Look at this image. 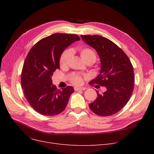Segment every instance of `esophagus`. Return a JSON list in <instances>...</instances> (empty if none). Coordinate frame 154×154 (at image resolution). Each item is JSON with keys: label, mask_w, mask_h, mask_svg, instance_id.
<instances>
[{"label": "esophagus", "mask_w": 154, "mask_h": 154, "mask_svg": "<svg viewBox=\"0 0 154 154\" xmlns=\"http://www.w3.org/2000/svg\"><path fill=\"white\" fill-rule=\"evenodd\" d=\"M86 89L85 87H74V90L75 91H80V90H82V91H84Z\"/></svg>", "instance_id": "1"}]
</instances>
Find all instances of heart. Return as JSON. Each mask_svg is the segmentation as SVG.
I'll list each match as a JSON object with an SVG mask.
<instances>
[{"mask_svg":"<svg viewBox=\"0 0 154 154\" xmlns=\"http://www.w3.org/2000/svg\"><path fill=\"white\" fill-rule=\"evenodd\" d=\"M79 51L80 57H81L82 59L85 62L88 59H93L95 61L96 54L92 48L88 47L80 48H79ZM72 55V52L70 49L66 50L62 54L60 58V64L61 67H65L68 66L71 59ZM70 81L73 84L76 85H80L83 84L84 78L79 75H74L70 78Z\"/></svg>","mask_w":154,"mask_h":154,"instance_id":"heart-1","label":"heart"}]
</instances>
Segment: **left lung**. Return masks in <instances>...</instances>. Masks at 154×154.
Wrapping results in <instances>:
<instances>
[{"instance_id": "8db88e82", "label": "left lung", "mask_w": 154, "mask_h": 154, "mask_svg": "<svg viewBox=\"0 0 154 154\" xmlns=\"http://www.w3.org/2000/svg\"><path fill=\"white\" fill-rule=\"evenodd\" d=\"M84 41L97 52L101 63L100 74L91 84L106 88L88 106L95 114L102 117L115 114L130 99L134 90V73L125 53L109 39L100 35H81Z\"/></svg>"}]
</instances>
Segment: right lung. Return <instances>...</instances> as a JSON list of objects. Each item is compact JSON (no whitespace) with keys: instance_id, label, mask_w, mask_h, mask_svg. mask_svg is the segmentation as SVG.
I'll return each mask as SVG.
<instances>
[{"instance_id":"1","label":"right lung","mask_w":154,"mask_h":154,"mask_svg":"<svg viewBox=\"0 0 154 154\" xmlns=\"http://www.w3.org/2000/svg\"><path fill=\"white\" fill-rule=\"evenodd\" d=\"M80 37L75 34H54L40 40L24 61L21 75L23 94L30 106L43 116L62 112L74 92L72 86L59 90L52 84L53 73L60 69L61 54Z\"/></svg>"}]
</instances>
